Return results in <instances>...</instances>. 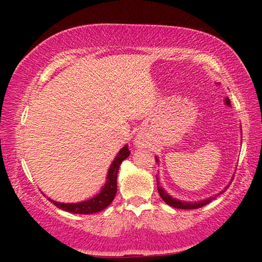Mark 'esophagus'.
I'll use <instances>...</instances> for the list:
<instances>
[{"instance_id": "1", "label": "esophagus", "mask_w": 262, "mask_h": 262, "mask_svg": "<svg viewBox=\"0 0 262 262\" xmlns=\"http://www.w3.org/2000/svg\"><path fill=\"white\" fill-rule=\"evenodd\" d=\"M136 143H137V145H139V144H141V141H139V139H137V141H136Z\"/></svg>"}]
</instances>
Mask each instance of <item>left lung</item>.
<instances>
[{"label": "left lung", "mask_w": 262, "mask_h": 262, "mask_svg": "<svg viewBox=\"0 0 262 262\" xmlns=\"http://www.w3.org/2000/svg\"><path fill=\"white\" fill-rule=\"evenodd\" d=\"M155 161H159L155 157ZM156 181H157V189H159V193L161 195V198L164 200V203L168 204V205L175 207V209H182V210H191V209H199V207L202 206H205L206 204H209L210 202H212L213 198H216V196H213V198H209L206 200H202V202H198V203H186V202H180V200H177L174 198H171L170 195H168L166 192H164V189H162V187H159V178L156 177Z\"/></svg>", "instance_id": "1"}]
</instances>
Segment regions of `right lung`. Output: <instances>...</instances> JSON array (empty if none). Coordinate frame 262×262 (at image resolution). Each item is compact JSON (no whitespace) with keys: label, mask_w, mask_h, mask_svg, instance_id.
<instances>
[{"label":"right lung","mask_w":262,"mask_h":262,"mask_svg":"<svg viewBox=\"0 0 262 262\" xmlns=\"http://www.w3.org/2000/svg\"><path fill=\"white\" fill-rule=\"evenodd\" d=\"M130 155V150H128V145H125L123 149L120 150L116 160L113 161L112 166H111L108 170V175H107V182L103 186L101 192L98 195H95L94 198L87 202L76 203V204H62V203H56L51 200L57 207L62 209L68 212L73 213H81V214H89V213H95L99 211H102L113 202L114 196L117 194V175L118 170L121 162L125 159H127Z\"/></svg>","instance_id":"obj_1"}]
</instances>
